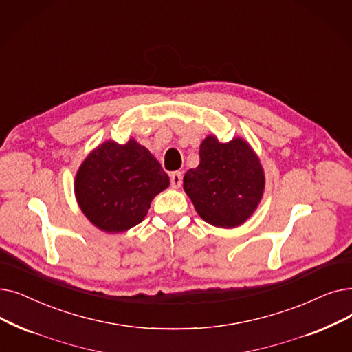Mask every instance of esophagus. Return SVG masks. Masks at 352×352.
<instances>
[{
    "label": "esophagus",
    "instance_id": "esophagus-1",
    "mask_svg": "<svg viewBox=\"0 0 352 352\" xmlns=\"http://www.w3.org/2000/svg\"><path fill=\"white\" fill-rule=\"evenodd\" d=\"M182 184V174L181 173H173L171 174V186L173 188H179Z\"/></svg>",
    "mask_w": 352,
    "mask_h": 352
}]
</instances>
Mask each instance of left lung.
<instances>
[{
    "label": "left lung",
    "mask_w": 352,
    "mask_h": 352,
    "mask_svg": "<svg viewBox=\"0 0 352 352\" xmlns=\"http://www.w3.org/2000/svg\"><path fill=\"white\" fill-rule=\"evenodd\" d=\"M265 190L261 160L241 138L221 144L208 135L200 145V164L184 175V191L204 221L233 228L246 221Z\"/></svg>",
    "instance_id": "1"
}]
</instances>
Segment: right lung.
<instances>
[{
  "label": "right lung",
  "mask_w": 352,
  "mask_h": 352,
  "mask_svg": "<svg viewBox=\"0 0 352 352\" xmlns=\"http://www.w3.org/2000/svg\"><path fill=\"white\" fill-rule=\"evenodd\" d=\"M168 186L170 178L145 146L135 140L106 141L80 165L74 194L91 224L122 233L145 219L151 201Z\"/></svg>",
  "instance_id": "add662e5"
}]
</instances>
